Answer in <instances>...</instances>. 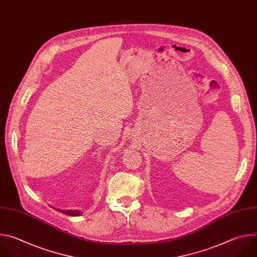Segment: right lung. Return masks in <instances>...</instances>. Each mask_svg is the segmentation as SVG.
<instances>
[{
	"instance_id": "1",
	"label": "right lung",
	"mask_w": 257,
	"mask_h": 257,
	"mask_svg": "<svg viewBox=\"0 0 257 257\" xmlns=\"http://www.w3.org/2000/svg\"><path fill=\"white\" fill-rule=\"evenodd\" d=\"M59 212L65 214V215H68V216H73V217H77V216H80L82 215L83 213L81 211H76V210H59Z\"/></svg>"
}]
</instances>
